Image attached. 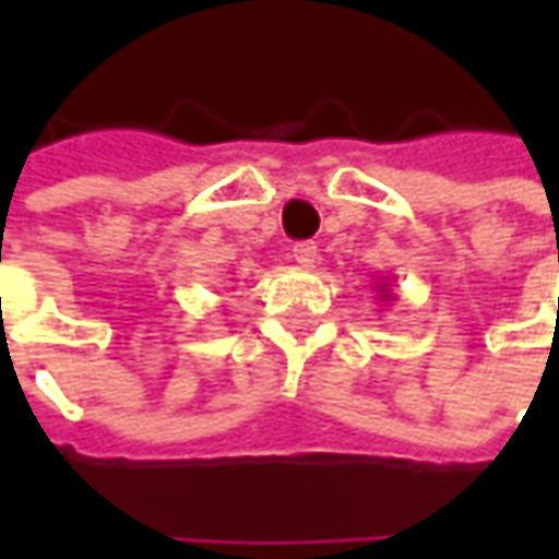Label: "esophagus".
Listing matches in <instances>:
<instances>
[{
    "mask_svg": "<svg viewBox=\"0 0 559 559\" xmlns=\"http://www.w3.org/2000/svg\"><path fill=\"white\" fill-rule=\"evenodd\" d=\"M293 260L305 269L317 266V260H320V248H317L314 242H296L293 245Z\"/></svg>",
    "mask_w": 559,
    "mask_h": 559,
    "instance_id": "1",
    "label": "esophagus"
}]
</instances>
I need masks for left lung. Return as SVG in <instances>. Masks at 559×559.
Here are the masks:
<instances>
[{
    "mask_svg": "<svg viewBox=\"0 0 559 559\" xmlns=\"http://www.w3.org/2000/svg\"><path fill=\"white\" fill-rule=\"evenodd\" d=\"M374 290L380 293V302H392V293H389V284H386V281H377Z\"/></svg>",
    "mask_w": 559,
    "mask_h": 559,
    "instance_id": "obj_1",
    "label": "left lung"
}]
</instances>
